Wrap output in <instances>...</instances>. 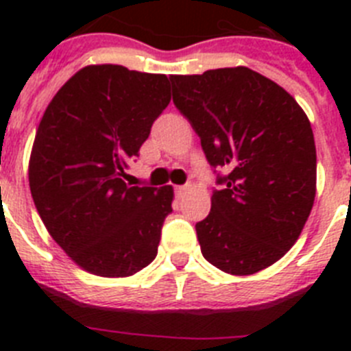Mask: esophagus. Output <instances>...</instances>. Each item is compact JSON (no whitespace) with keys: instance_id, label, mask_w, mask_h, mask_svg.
<instances>
[{"instance_id":"1","label":"esophagus","mask_w":351,"mask_h":351,"mask_svg":"<svg viewBox=\"0 0 351 351\" xmlns=\"http://www.w3.org/2000/svg\"><path fill=\"white\" fill-rule=\"evenodd\" d=\"M188 190H190V186H188V184H184V186H176V193H178L179 197H181V195H184Z\"/></svg>"}]
</instances>
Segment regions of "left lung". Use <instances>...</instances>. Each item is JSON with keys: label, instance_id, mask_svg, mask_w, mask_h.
<instances>
[{"label": "left lung", "instance_id": "8db88e82", "mask_svg": "<svg viewBox=\"0 0 351 351\" xmlns=\"http://www.w3.org/2000/svg\"><path fill=\"white\" fill-rule=\"evenodd\" d=\"M170 82L209 165L226 172L216 178L209 216L195 225L204 258L228 274H255L295 244L311 213V123L293 96L246 66Z\"/></svg>", "mask_w": 351, "mask_h": 351}]
</instances>
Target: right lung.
Listing matches in <instances>:
<instances>
[{"label": "right lung", "instance_id": "1", "mask_svg": "<svg viewBox=\"0 0 351 351\" xmlns=\"http://www.w3.org/2000/svg\"><path fill=\"white\" fill-rule=\"evenodd\" d=\"M169 104L167 75L91 64L43 114L29 158L31 197L49 234L84 271L126 278L156 258L172 186L125 178Z\"/></svg>", "mask_w": 351, "mask_h": 351}]
</instances>
